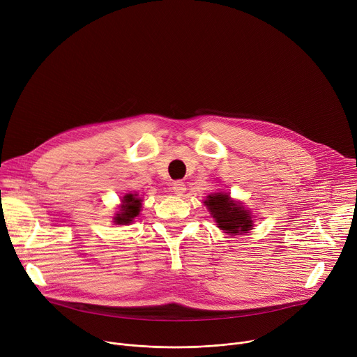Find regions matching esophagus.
Masks as SVG:
<instances>
[{
  "label": "esophagus",
  "mask_w": 357,
  "mask_h": 357,
  "mask_svg": "<svg viewBox=\"0 0 357 357\" xmlns=\"http://www.w3.org/2000/svg\"><path fill=\"white\" fill-rule=\"evenodd\" d=\"M185 190H186L185 182H182V181H175V182L172 183V192H174L175 195L182 196V195L185 193Z\"/></svg>",
  "instance_id": "1"
}]
</instances>
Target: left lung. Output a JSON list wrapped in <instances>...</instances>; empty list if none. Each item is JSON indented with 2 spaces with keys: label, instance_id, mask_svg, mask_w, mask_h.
Listing matches in <instances>:
<instances>
[{
  "label": "left lung",
  "instance_id": "1",
  "mask_svg": "<svg viewBox=\"0 0 357 357\" xmlns=\"http://www.w3.org/2000/svg\"><path fill=\"white\" fill-rule=\"evenodd\" d=\"M206 206L212 212L216 223L222 230L229 234L245 233L251 230L252 222L247 211H244L236 202L230 200L227 193H215L205 200Z\"/></svg>",
  "mask_w": 357,
  "mask_h": 357
}]
</instances>
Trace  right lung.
Segmentation results:
<instances>
[{
  "mask_svg": "<svg viewBox=\"0 0 357 357\" xmlns=\"http://www.w3.org/2000/svg\"><path fill=\"white\" fill-rule=\"evenodd\" d=\"M141 209V199L137 197V195L128 193L123 197V205L117 216L114 218L117 225H128L132 222L134 218L138 216Z\"/></svg>",
  "mask_w": 357,
  "mask_h": 357,
  "instance_id": "right-lung-1",
  "label": "right lung"
}]
</instances>
